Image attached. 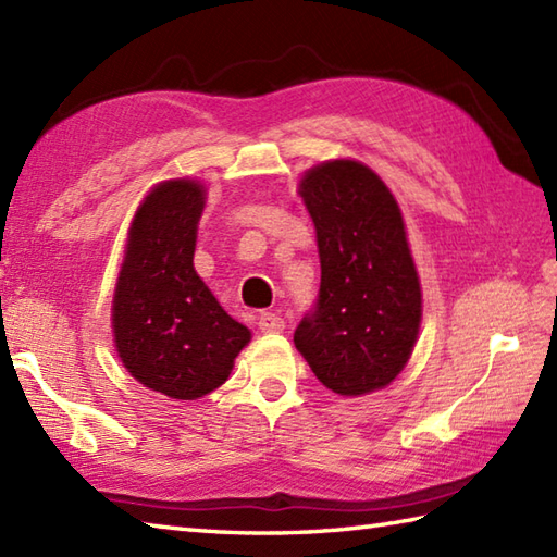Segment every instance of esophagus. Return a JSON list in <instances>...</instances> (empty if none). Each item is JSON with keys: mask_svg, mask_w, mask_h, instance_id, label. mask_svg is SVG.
<instances>
[{"mask_svg": "<svg viewBox=\"0 0 557 557\" xmlns=\"http://www.w3.org/2000/svg\"><path fill=\"white\" fill-rule=\"evenodd\" d=\"M258 327H260V333H282V330H285V318L265 311L258 315Z\"/></svg>", "mask_w": 557, "mask_h": 557, "instance_id": "obj_1", "label": "esophagus"}]
</instances>
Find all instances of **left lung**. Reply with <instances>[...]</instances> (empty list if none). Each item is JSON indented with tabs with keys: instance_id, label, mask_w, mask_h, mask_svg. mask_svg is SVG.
Wrapping results in <instances>:
<instances>
[{
	"instance_id": "left-lung-1",
	"label": "left lung",
	"mask_w": 557,
	"mask_h": 557,
	"mask_svg": "<svg viewBox=\"0 0 557 557\" xmlns=\"http://www.w3.org/2000/svg\"><path fill=\"white\" fill-rule=\"evenodd\" d=\"M321 289L294 345L327 389L369 395L405 369L421 325V285L395 196L371 168L330 160L304 172Z\"/></svg>"
}]
</instances>
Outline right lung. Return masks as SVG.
I'll list each match as a JSON object with an SVG mask.
<instances>
[{
    "label": "right lung",
    "instance_id": "obj_1",
    "mask_svg": "<svg viewBox=\"0 0 557 557\" xmlns=\"http://www.w3.org/2000/svg\"><path fill=\"white\" fill-rule=\"evenodd\" d=\"M206 186L158 184L136 210L112 301L116 354L140 385L198 399L232 373L251 333L222 309L194 270Z\"/></svg>",
    "mask_w": 557,
    "mask_h": 557
}]
</instances>
